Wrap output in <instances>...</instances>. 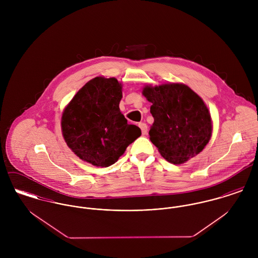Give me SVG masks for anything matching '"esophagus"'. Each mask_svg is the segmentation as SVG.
Wrapping results in <instances>:
<instances>
[{
	"label": "esophagus",
	"instance_id": "obj_1",
	"mask_svg": "<svg viewBox=\"0 0 258 258\" xmlns=\"http://www.w3.org/2000/svg\"><path fill=\"white\" fill-rule=\"evenodd\" d=\"M139 127H140L141 130H142V134H143V135H147L148 126L146 125V123H140V124H139Z\"/></svg>",
	"mask_w": 258,
	"mask_h": 258
}]
</instances>
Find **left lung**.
<instances>
[{
	"instance_id": "obj_1",
	"label": "left lung",
	"mask_w": 258,
	"mask_h": 258,
	"mask_svg": "<svg viewBox=\"0 0 258 258\" xmlns=\"http://www.w3.org/2000/svg\"><path fill=\"white\" fill-rule=\"evenodd\" d=\"M142 94L152 103L151 142L171 164H184L210 142L213 120L204 100L184 83L145 85Z\"/></svg>"
}]
</instances>
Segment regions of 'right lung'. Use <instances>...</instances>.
<instances>
[{"mask_svg":"<svg viewBox=\"0 0 258 258\" xmlns=\"http://www.w3.org/2000/svg\"><path fill=\"white\" fill-rule=\"evenodd\" d=\"M122 90L115 77L97 76L85 83L63 109V139L82 161L109 167L141 136V129L128 124L119 109Z\"/></svg>","mask_w":258,"mask_h":258,"instance_id":"add662e5","label":"right lung"}]
</instances>
